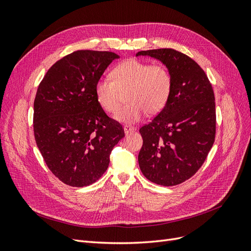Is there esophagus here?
Wrapping results in <instances>:
<instances>
[{
    "instance_id": "esophagus-1",
    "label": "esophagus",
    "mask_w": 251,
    "mask_h": 251,
    "mask_svg": "<svg viewBox=\"0 0 251 251\" xmlns=\"http://www.w3.org/2000/svg\"><path fill=\"white\" fill-rule=\"evenodd\" d=\"M124 130H125L126 135H127V134H131V133L135 132V131H136V127H134V126H126L124 127Z\"/></svg>"
}]
</instances>
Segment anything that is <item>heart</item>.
I'll use <instances>...</instances> for the list:
<instances>
[{
    "label": "heart",
    "instance_id": "heart-1",
    "mask_svg": "<svg viewBox=\"0 0 251 251\" xmlns=\"http://www.w3.org/2000/svg\"><path fill=\"white\" fill-rule=\"evenodd\" d=\"M173 88L170 70L163 65H151L138 59H126L113 68L110 77H100L94 92L98 104L115 114L123 101L127 102L115 118L124 124H136L144 113L155 115L168 103Z\"/></svg>",
    "mask_w": 251,
    "mask_h": 251
}]
</instances>
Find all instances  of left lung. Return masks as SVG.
<instances>
[{
	"label": "left lung",
	"mask_w": 251,
	"mask_h": 251,
	"mask_svg": "<svg viewBox=\"0 0 251 251\" xmlns=\"http://www.w3.org/2000/svg\"><path fill=\"white\" fill-rule=\"evenodd\" d=\"M170 70L173 88L165 107L140 127L138 155L144 177L163 186L184 182L198 172L216 137V103L211 83L194 59L164 48L139 51Z\"/></svg>",
	"instance_id": "1"
}]
</instances>
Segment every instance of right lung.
<instances>
[{
	"instance_id": "1",
	"label": "right lung",
	"mask_w": 251,
	"mask_h": 251,
	"mask_svg": "<svg viewBox=\"0 0 251 251\" xmlns=\"http://www.w3.org/2000/svg\"><path fill=\"white\" fill-rule=\"evenodd\" d=\"M114 52L77 50L47 71L36 91L33 131L49 170L65 184L82 187L107 171L110 154L125 137L124 127L98 104L96 81Z\"/></svg>"
}]
</instances>
